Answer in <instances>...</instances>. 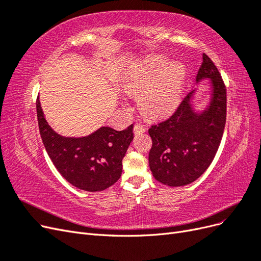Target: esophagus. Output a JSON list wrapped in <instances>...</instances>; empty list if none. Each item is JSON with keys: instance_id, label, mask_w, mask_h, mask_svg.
Instances as JSON below:
<instances>
[{"instance_id": "1", "label": "esophagus", "mask_w": 261, "mask_h": 261, "mask_svg": "<svg viewBox=\"0 0 261 261\" xmlns=\"http://www.w3.org/2000/svg\"><path fill=\"white\" fill-rule=\"evenodd\" d=\"M145 130L146 129L144 126H141L140 124H136L135 126H134V133L135 134H143Z\"/></svg>"}]
</instances>
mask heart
<instances>
[{
  "label": "heart",
  "mask_w": 261,
  "mask_h": 261,
  "mask_svg": "<svg viewBox=\"0 0 261 261\" xmlns=\"http://www.w3.org/2000/svg\"><path fill=\"white\" fill-rule=\"evenodd\" d=\"M153 55L134 68L125 88L139 96V109L149 118L169 114L177 106L184 84L185 68L180 63H171Z\"/></svg>",
  "instance_id": "obj_1"
}]
</instances>
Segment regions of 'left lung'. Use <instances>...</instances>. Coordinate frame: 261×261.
<instances>
[{"instance_id":"obj_1","label":"left lung","mask_w":261,"mask_h":261,"mask_svg":"<svg viewBox=\"0 0 261 261\" xmlns=\"http://www.w3.org/2000/svg\"><path fill=\"white\" fill-rule=\"evenodd\" d=\"M202 78H210L213 85L207 111L199 115L192 111L191 92L174 113L148 130L152 139L149 167L154 178L164 185L184 186L201 176L221 144L226 121V88L215 63L204 53L196 80Z\"/></svg>"}]
</instances>
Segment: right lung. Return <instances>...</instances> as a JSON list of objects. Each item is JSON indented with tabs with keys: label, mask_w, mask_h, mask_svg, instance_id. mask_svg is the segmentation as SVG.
I'll use <instances>...</instances> for the list:
<instances>
[{
	"label": "right lung",
	"mask_w": 261,
	"mask_h": 261,
	"mask_svg": "<svg viewBox=\"0 0 261 261\" xmlns=\"http://www.w3.org/2000/svg\"><path fill=\"white\" fill-rule=\"evenodd\" d=\"M36 105L44 148L68 183L83 191L100 192L121 177L122 160L134 138L133 124L124 130L101 127L87 137H63L46 123L39 98Z\"/></svg>",
	"instance_id": "right-lung-1"
}]
</instances>
